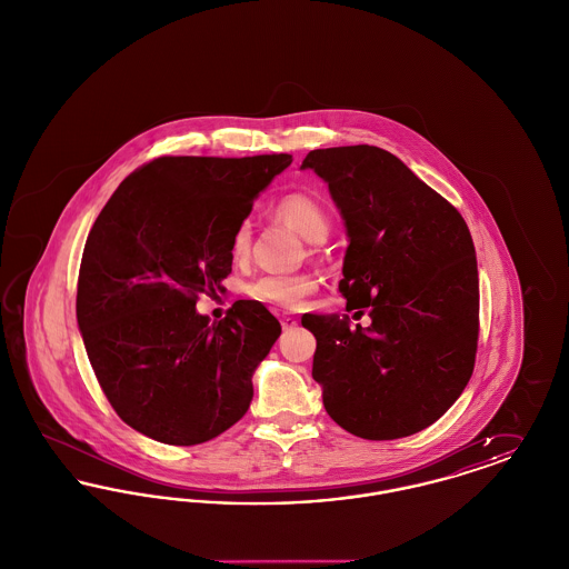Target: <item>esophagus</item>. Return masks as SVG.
Listing matches in <instances>:
<instances>
[{
	"label": "esophagus",
	"instance_id": "obj_1",
	"mask_svg": "<svg viewBox=\"0 0 569 569\" xmlns=\"http://www.w3.org/2000/svg\"><path fill=\"white\" fill-rule=\"evenodd\" d=\"M298 322L292 318V316H281V326L288 330V328H295Z\"/></svg>",
	"mask_w": 569,
	"mask_h": 569
}]
</instances>
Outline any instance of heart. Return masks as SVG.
Listing matches in <instances>:
<instances>
[{"instance_id":"heart-1","label":"heart","mask_w":569,"mask_h":569,"mask_svg":"<svg viewBox=\"0 0 569 569\" xmlns=\"http://www.w3.org/2000/svg\"><path fill=\"white\" fill-rule=\"evenodd\" d=\"M271 216L295 228L309 243H322L330 230V217L325 204L307 193L292 191L272 204ZM251 244V226L243 221L230 241V253L234 260H243ZM316 290V281L309 274H264L247 286V295L253 300L277 307H298Z\"/></svg>"}]
</instances>
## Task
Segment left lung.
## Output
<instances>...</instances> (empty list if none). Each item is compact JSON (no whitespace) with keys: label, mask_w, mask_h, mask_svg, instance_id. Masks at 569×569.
<instances>
[{"label":"left lung","mask_w":569,"mask_h":569,"mask_svg":"<svg viewBox=\"0 0 569 569\" xmlns=\"http://www.w3.org/2000/svg\"><path fill=\"white\" fill-rule=\"evenodd\" d=\"M348 230L339 292L371 325L305 313L311 376L328 416L362 439H399L439 420L473 373L480 288L459 211L397 156L369 144L309 151ZM362 313V311H360Z\"/></svg>","instance_id":"obj_1"}]
</instances>
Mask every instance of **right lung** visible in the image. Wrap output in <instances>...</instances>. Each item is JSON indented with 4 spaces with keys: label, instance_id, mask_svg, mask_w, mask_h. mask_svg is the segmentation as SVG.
<instances>
[{
    "label": "right lung",
    "instance_id": "1",
    "mask_svg": "<svg viewBox=\"0 0 569 569\" xmlns=\"http://www.w3.org/2000/svg\"><path fill=\"white\" fill-rule=\"evenodd\" d=\"M290 163L288 153L166 156L123 179L96 219L77 320L110 406L138 433L196 446L249 409L251 376L281 325L258 300H237L209 325L196 300L221 288L234 230Z\"/></svg>",
    "mask_w": 569,
    "mask_h": 569
}]
</instances>
